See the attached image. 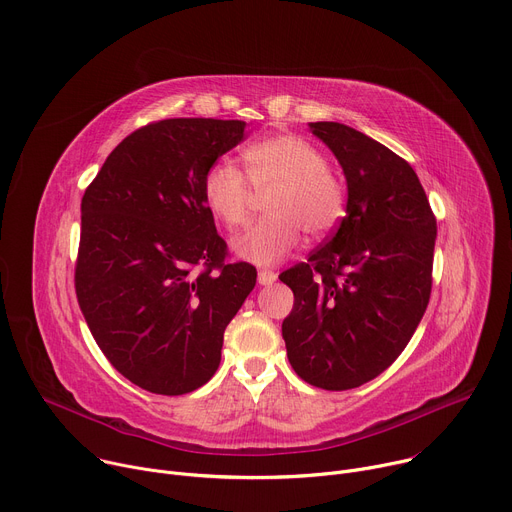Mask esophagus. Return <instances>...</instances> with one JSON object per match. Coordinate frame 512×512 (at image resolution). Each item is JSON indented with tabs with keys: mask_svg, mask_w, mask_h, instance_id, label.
<instances>
[{
	"mask_svg": "<svg viewBox=\"0 0 512 512\" xmlns=\"http://www.w3.org/2000/svg\"><path fill=\"white\" fill-rule=\"evenodd\" d=\"M276 280V272L274 270H258V282L260 285H272V282Z\"/></svg>",
	"mask_w": 512,
	"mask_h": 512,
	"instance_id": "34e87169",
	"label": "esophagus"
}]
</instances>
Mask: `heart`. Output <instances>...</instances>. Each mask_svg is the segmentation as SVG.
<instances>
[{"label":"heart","instance_id":"heart-1","mask_svg":"<svg viewBox=\"0 0 512 512\" xmlns=\"http://www.w3.org/2000/svg\"><path fill=\"white\" fill-rule=\"evenodd\" d=\"M246 174L230 162H213L203 177V201L230 230L252 221L256 197H266V219L236 240V254L248 262L276 264L311 238L331 234L346 213V185L327 166L325 154L295 134L252 142L242 152Z\"/></svg>","mask_w":512,"mask_h":512}]
</instances>
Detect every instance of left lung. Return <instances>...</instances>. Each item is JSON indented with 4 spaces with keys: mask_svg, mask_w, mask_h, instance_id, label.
I'll use <instances>...</instances> for the list:
<instances>
[{
    "mask_svg": "<svg viewBox=\"0 0 512 512\" xmlns=\"http://www.w3.org/2000/svg\"><path fill=\"white\" fill-rule=\"evenodd\" d=\"M309 126L344 168L348 205L333 236L278 276L295 295L282 337L305 382L350 390L413 337L431 297L437 221L405 158L350 126Z\"/></svg>",
    "mask_w": 512,
    "mask_h": 512,
    "instance_id": "obj_1",
    "label": "left lung"
}]
</instances>
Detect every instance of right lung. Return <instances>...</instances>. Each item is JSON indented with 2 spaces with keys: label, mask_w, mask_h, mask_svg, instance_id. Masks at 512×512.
Listing matches in <instances>:
<instances>
[{
  "label": "right lung",
  "mask_w": 512,
  "mask_h": 512,
  "mask_svg": "<svg viewBox=\"0 0 512 512\" xmlns=\"http://www.w3.org/2000/svg\"><path fill=\"white\" fill-rule=\"evenodd\" d=\"M246 122L160 120L124 138L81 201L75 291L97 346L136 386L179 396L221 360L223 331L256 285L203 201L207 168Z\"/></svg>",
  "instance_id": "right-lung-1"
}]
</instances>
